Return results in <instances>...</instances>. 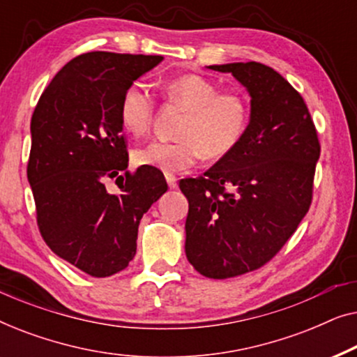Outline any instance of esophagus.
Wrapping results in <instances>:
<instances>
[{"mask_svg":"<svg viewBox=\"0 0 357 357\" xmlns=\"http://www.w3.org/2000/svg\"><path fill=\"white\" fill-rule=\"evenodd\" d=\"M165 180H167L169 188H177V177L172 174H165Z\"/></svg>","mask_w":357,"mask_h":357,"instance_id":"34e87169","label":"esophagus"}]
</instances>
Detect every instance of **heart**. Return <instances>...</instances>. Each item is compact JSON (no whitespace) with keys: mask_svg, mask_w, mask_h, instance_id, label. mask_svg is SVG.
Wrapping results in <instances>:
<instances>
[{"mask_svg":"<svg viewBox=\"0 0 357 357\" xmlns=\"http://www.w3.org/2000/svg\"><path fill=\"white\" fill-rule=\"evenodd\" d=\"M165 94L187 109L177 141H153L135 151L138 165L183 172L202 159H222L242 143L250 121V107L237 92H219L218 84L199 75H183L165 84ZM120 121L136 136L144 135L154 119V96L149 87L133 82L120 100Z\"/></svg>","mask_w":357,"mask_h":357,"instance_id":"1","label":"heart"}]
</instances>
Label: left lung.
I'll use <instances>...</instances> for the list:
<instances>
[{"instance_id": "1", "label": "left lung", "mask_w": 357, "mask_h": 357, "mask_svg": "<svg viewBox=\"0 0 357 357\" xmlns=\"http://www.w3.org/2000/svg\"><path fill=\"white\" fill-rule=\"evenodd\" d=\"M250 96L242 143L204 177L180 180L188 199L185 253L213 280L258 270L284 245L309 211L320 144L299 92L257 61L213 65Z\"/></svg>"}]
</instances>
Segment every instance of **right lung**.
<instances>
[{
	"instance_id": "add662e5",
	"label": "right lung",
	"mask_w": 357,
	"mask_h": 357,
	"mask_svg": "<svg viewBox=\"0 0 357 357\" xmlns=\"http://www.w3.org/2000/svg\"><path fill=\"white\" fill-rule=\"evenodd\" d=\"M162 60L84 53L56 73L33 110L27 180L38 229L53 253L94 278L128 266L141 218L167 192L158 169L126 172L119 114L126 87ZM115 176L122 180L121 192L109 194L105 180Z\"/></svg>"
}]
</instances>
